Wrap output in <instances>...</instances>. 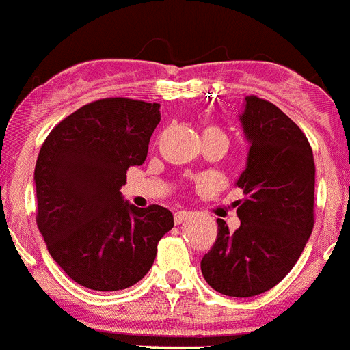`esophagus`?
I'll return each instance as SVG.
<instances>
[{
	"mask_svg": "<svg viewBox=\"0 0 350 350\" xmlns=\"http://www.w3.org/2000/svg\"><path fill=\"white\" fill-rule=\"evenodd\" d=\"M187 217H191V212L178 211V212H175V216H173V221H175V225H180V223H184V221H186Z\"/></svg>",
	"mask_w": 350,
	"mask_h": 350,
	"instance_id": "34e87169",
	"label": "esophagus"
}]
</instances>
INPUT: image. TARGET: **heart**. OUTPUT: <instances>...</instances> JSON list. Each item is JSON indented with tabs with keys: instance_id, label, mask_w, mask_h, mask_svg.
Instances as JSON below:
<instances>
[{
	"instance_id": "1",
	"label": "heart",
	"mask_w": 350,
	"mask_h": 350,
	"mask_svg": "<svg viewBox=\"0 0 350 350\" xmlns=\"http://www.w3.org/2000/svg\"><path fill=\"white\" fill-rule=\"evenodd\" d=\"M212 131H217V133H219V129H217V127H207V129H205V133H212Z\"/></svg>"
}]
</instances>
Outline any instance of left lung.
<instances>
[{
	"label": "left lung",
	"mask_w": 350,
	"mask_h": 350,
	"mask_svg": "<svg viewBox=\"0 0 350 350\" xmlns=\"http://www.w3.org/2000/svg\"><path fill=\"white\" fill-rule=\"evenodd\" d=\"M250 142L237 186L241 226L217 237L202 258L205 282L219 294L252 297L267 292L299 260L315 223V163L308 138L273 103L247 95L241 115Z\"/></svg>",
	"instance_id": "obj_1"
}]
</instances>
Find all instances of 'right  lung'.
Returning a JSON list of instances; mask_svg holds the SVG:
<instances>
[{
    "instance_id": "right-lung-1",
    "label": "right lung",
    "mask_w": 350,
    "mask_h": 350,
    "mask_svg": "<svg viewBox=\"0 0 350 350\" xmlns=\"http://www.w3.org/2000/svg\"><path fill=\"white\" fill-rule=\"evenodd\" d=\"M161 120L159 104L98 98L55 125L35 164L37 225L47 250L70 280L92 291L138 283L173 228L161 205L138 208L120 187L131 166L145 163Z\"/></svg>"
}]
</instances>
